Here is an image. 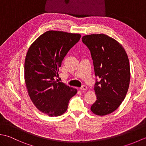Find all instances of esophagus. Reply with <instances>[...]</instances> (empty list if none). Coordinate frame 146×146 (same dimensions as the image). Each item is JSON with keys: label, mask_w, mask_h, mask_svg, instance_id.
<instances>
[{"label": "esophagus", "mask_w": 146, "mask_h": 146, "mask_svg": "<svg viewBox=\"0 0 146 146\" xmlns=\"http://www.w3.org/2000/svg\"><path fill=\"white\" fill-rule=\"evenodd\" d=\"M80 89L82 91H85V90H87V86H86V85H83L82 87H80Z\"/></svg>", "instance_id": "esophagus-1"}]
</instances>
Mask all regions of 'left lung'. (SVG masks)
I'll return each mask as SVG.
<instances>
[{"instance_id":"1","label":"left lung","mask_w":146,"mask_h":146,"mask_svg":"<svg viewBox=\"0 0 146 146\" xmlns=\"http://www.w3.org/2000/svg\"><path fill=\"white\" fill-rule=\"evenodd\" d=\"M82 41L91 52L96 80L97 95L91 110L100 116L117 110L127 93L131 71L129 58L119 42L104 34L86 35Z\"/></svg>"}]
</instances>
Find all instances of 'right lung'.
<instances>
[{"label": "right lung", "instance_id": "obj_1", "mask_svg": "<svg viewBox=\"0 0 146 146\" xmlns=\"http://www.w3.org/2000/svg\"><path fill=\"white\" fill-rule=\"evenodd\" d=\"M80 34L48 31L31 45L24 63V79L31 100L51 117L67 110L77 90L56 80L59 68L70 49L79 41Z\"/></svg>", "mask_w": 146, "mask_h": 146}]
</instances>
